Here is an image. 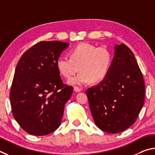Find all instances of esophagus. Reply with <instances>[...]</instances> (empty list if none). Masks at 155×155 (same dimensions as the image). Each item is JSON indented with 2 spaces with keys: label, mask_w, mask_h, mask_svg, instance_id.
Wrapping results in <instances>:
<instances>
[{
  "label": "esophagus",
  "mask_w": 155,
  "mask_h": 155,
  "mask_svg": "<svg viewBox=\"0 0 155 155\" xmlns=\"http://www.w3.org/2000/svg\"><path fill=\"white\" fill-rule=\"evenodd\" d=\"M74 91L75 92H77V93H79V92L81 91V88L78 87V86H74Z\"/></svg>",
  "instance_id": "obj_1"
}]
</instances>
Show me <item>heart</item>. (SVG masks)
<instances>
[{"label":"heart","instance_id":"1","mask_svg":"<svg viewBox=\"0 0 155 155\" xmlns=\"http://www.w3.org/2000/svg\"><path fill=\"white\" fill-rule=\"evenodd\" d=\"M112 58V52L107 48L82 43L70 51L69 58H58L56 67L65 78H70L80 70L79 74L68 81L70 84L84 85L91 81L99 83L109 73Z\"/></svg>","mask_w":155,"mask_h":155}]
</instances>
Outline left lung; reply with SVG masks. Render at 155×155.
<instances>
[{"label": "left lung", "mask_w": 155, "mask_h": 155, "mask_svg": "<svg viewBox=\"0 0 155 155\" xmlns=\"http://www.w3.org/2000/svg\"><path fill=\"white\" fill-rule=\"evenodd\" d=\"M114 50L107 77L86 91L94 123L109 134L120 133L134 124L145 97L143 75L134 53L124 43Z\"/></svg>", "instance_id": "left-lung-1"}]
</instances>
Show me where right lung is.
Masks as SVG:
<instances>
[{
  "instance_id": "1",
  "label": "right lung",
  "mask_w": 155,
  "mask_h": 155,
  "mask_svg": "<svg viewBox=\"0 0 155 155\" xmlns=\"http://www.w3.org/2000/svg\"><path fill=\"white\" fill-rule=\"evenodd\" d=\"M69 43L41 41L16 66L10 93L13 116L29 134L45 135L58 128L73 88L62 82L56 61Z\"/></svg>"
}]
</instances>
